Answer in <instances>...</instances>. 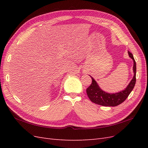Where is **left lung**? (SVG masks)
<instances>
[{"label":"left lung","instance_id":"left-lung-1","mask_svg":"<svg viewBox=\"0 0 148 148\" xmlns=\"http://www.w3.org/2000/svg\"><path fill=\"white\" fill-rule=\"evenodd\" d=\"M129 57L132 58L133 60V72L134 76L131 82H130L127 87L124 90L117 93H108L106 92L99 88V85L92 77V83L87 89L86 93L88 97L92 102L96 104L103 106L115 107L126 100L130 94L133 90L136 83V62L134 59L133 56L130 52H128Z\"/></svg>","mask_w":148,"mask_h":148}]
</instances>
